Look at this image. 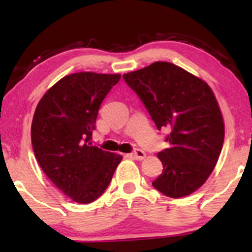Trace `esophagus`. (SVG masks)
Here are the masks:
<instances>
[{
	"instance_id": "esophagus-1",
	"label": "esophagus",
	"mask_w": 252,
	"mask_h": 252,
	"mask_svg": "<svg viewBox=\"0 0 252 252\" xmlns=\"http://www.w3.org/2000/svg\"><path fill=\"white\" fill-rule=\"evenodd\" d=\"M129 156L134 158V159H137V160H142L144 157H146V153H144L143 150L141 149H135L133 151V153L129 154Z\"/></svg>"
}]
</instances>
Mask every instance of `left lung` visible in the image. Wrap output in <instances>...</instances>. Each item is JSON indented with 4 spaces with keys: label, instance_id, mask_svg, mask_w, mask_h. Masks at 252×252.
<instances>
[{
    "label": "left lung",
    "instance_id": "8db88e82",
    "mask_svg": "<svg viewBox=\"0 0 252 252\" xmlns=\"http://www.w3.org/2000/svg\"><path fill=\"white\" fill-rule=\"evenodd\" d=\"M156 124L170 130V147L157 156L163 172L153 186L172 198L184 197L201 187L221 153L225 127L221 112L208 84L168 62L123 75Z\"/></svg>",
    "mask_w": 252,
    "mask_h": 252
}]
</instances>
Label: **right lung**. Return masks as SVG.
I'll return each mask as SVG.
<instances>
[{"label":"right lung","mask_w":252,"mask_h":252,"mask_svg":"<svg viewBox=\"0 0 252 252\" xmlns=\"http://www.w3.org/2000/svg\"><path fill=\"white\" fill-rule=\"evenodd\" d=\"M119 79L94 72L70 74L43 95L34 112L31 136L37 163L80 204L105 191L123 158L91 143L101 103Z\"/></svg>","instance_id":"1"}]
</instances>
